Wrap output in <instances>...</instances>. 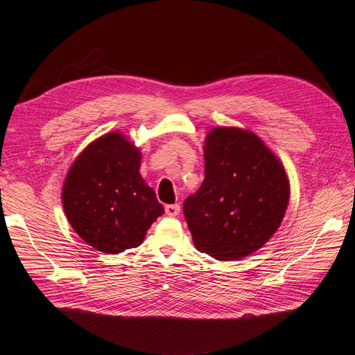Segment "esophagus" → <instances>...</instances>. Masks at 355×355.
<instances>
[{
  "instance_id": "obj_1",
  "label": "esophagus",
  "mask_w": 355,
  "mask_h": 355,
  "mask_svg": "<svg viewBox=\"0 0 355 355\" xmlns=\"http://www.w3.org/2000/svg\"><path fill=\"white\" fill-rule=\"evenodd\" d=\"M164 211H166L168 216H177L180 213V205L178 204H168L164 207Z\"/></svg>"
}]
</instances>
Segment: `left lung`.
I'll return each instance as SVG.
<instances>
[{
    "label": "left lung",
    "mask_w": 355,
    "mask_h": 355,
    "mask_svg": "<svg viewBox=\"0 0 355 355\" xmlns=\"http://www.w3.org/2000/svg\"><path fill=\"white\" fill-rule=\"evenodd\" d=\"M204 162L202 184L183 204L193 243L220 261L243 259L282 224L291 196L286 171L259 136L233 127L210 131Z\"/></svg>",
    "instance_id": "left-lung-1"
}]
</instances>
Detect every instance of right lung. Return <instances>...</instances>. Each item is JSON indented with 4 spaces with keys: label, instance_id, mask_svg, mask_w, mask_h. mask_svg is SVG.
Segmentation results:
<instances>
[{
    "label": "right lung",
    "instance_id": "1",
    "mask_svg": "<svg viewBox=\"0 0 355 355\" xmlns=\"http://www.w3.org/2000/svg\"><path fill=\"white\" fill-rule=\"evenodd\" d=\"M139 168V150L121 133L94 140L72 163L63 184V210L73 232L96 251L136 248L164 213Z\"/></svg>",
    "mask_w": 355,
    "mask_h": 355
}]
</instances>
